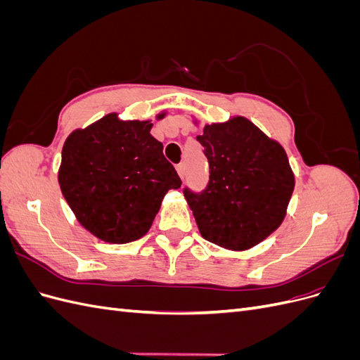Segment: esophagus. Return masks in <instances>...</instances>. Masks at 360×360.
<instances>
[{
	"mask_svg": "<svg viewBox=\"0 0 360 360\" xmlns=\"http://www.w3.org/2000/svg\"><path fill=\"white\" fill-rule=\"evenodd\" d=\"M177 172L180 179H184V176H186V167H184V163H179L177 165Z\"/></svg>",
	"mask_w": 360,
	"mask_h": 360,
	"instance_id": "1",
	"label": "esophagus"
}]
</instances>
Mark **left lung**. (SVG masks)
Instances as JSON below:
<instances>
[{
    "mask_svg": "<svg viewBox=\"0 0 360 360\" xmlns=\"http://www.w3.org/2000/svg\"><path fill=\"white\" fill-rule=\"evenodd\" d=\"M209 183L183 189L201 236L226 249H249L274 233L294 189L287 153L243 117L204 127L197 136Z\"/></svg>",
    "mask_w": 360,
    "mask_h": 360,
    "instance_id": "8db88e82",
    "label": "left lung"
}]
</instances>
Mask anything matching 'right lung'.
Listing matches in <instances>:
<instances>
[{
	"mask_svg": "<svg viewBox=\"0 0 360 360\" xmlns=\"http://www.w3.org/2000/svg\"><path fill=\"white\" fill-rule=\"evenodd\" d=\"M150 129L148 122H120L117 114H108L64 143L61 192L76 219L105 242L143 237L165 193L181 186Z\"/></svg>",
	"mask_w": 360,
	"mask_h": 360,
	"instance_id": "1",
	"label": "right lung"
}]
</instances>
